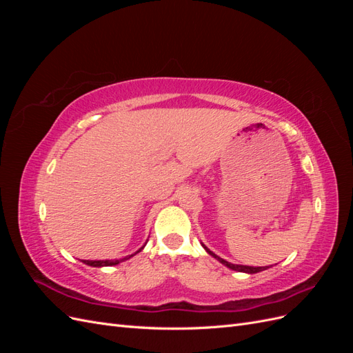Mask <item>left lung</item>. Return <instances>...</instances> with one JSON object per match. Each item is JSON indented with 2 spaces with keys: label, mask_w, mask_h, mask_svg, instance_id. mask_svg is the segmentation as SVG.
Listing matches in <instances>:
<instances>
[{
  "label": "left lung",
  "mask_w": 353,
  "mask_h": 353,
  "mask_svg": "<svg viewBox=\"0 0 353 353\" xmlns=\"http://www.w3.org/2000/svg\"><path fill=\"white\" fill-rule=\"evenodd\" d=\"M201 245H203V249H205L210 256H213V258H215L216 261H219L222 265H225L227 268H230V270H232V271H237V272H245V274H258V272H261V271H265V270L271 268V266H249V265H237V263H231V262H228V261H225V259L219 258L218 254H215V253H213L210 249H208L206 245L203 244V243H201Z\"/></svg>",
  "instance_id": "left-lung-1"
}]
</instances>
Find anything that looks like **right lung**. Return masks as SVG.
Instances as JSON below:
<instances>
[{
    "label": "right lung",
    "mask_w": 353,
    "mask_h": 353,
    "mask_svg": "<svg viewBox=\"0 0 353 353\" xmlns=\"http://www.w3.org/2000/svg\"><path fill=\"white\" fill-rule=\"evenodd\" d=\"M145 244H147V241H145ZM144 244V245H145ZM144 245L143 248H140L138 249L134 254H137L138 252H141L143 249H144ZM134 254H128V256H125V258H121V259H105V261H82L85 265H88V266H94V268H101V266H113V265H117V263H121V262H125V261H128V259H131Z\"/></svg>",
    "instance_id": "add662e5"
}]
</instances>
